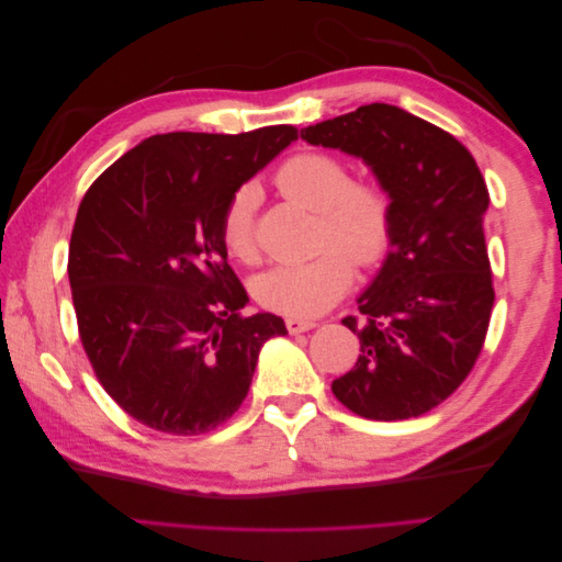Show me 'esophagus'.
I'll list each match as a JSON object with an SVG mask.
<instances>
[{
  "label": "esophagus",
  "instance_id": "esophagus-1",
  "mask_svg": "<svg viewBox=\"0 0 562 562\" xmlns=\"http://www.w3.org/2000/svg\"><path fill=\"white\" fill-rule=\"evenodd\" d=\"M285 328H288V333H293V335H297V333H307V330H312V328H316V323L314 321H307V318H285Z\"/></svg>",
  "mask_w": 562,
  "mask_h": 562
}]
</instances>
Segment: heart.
<instances>
[{
    "label": "heart",
    "instance_id": "obj_1",
    "mask_svg": "<svg viewBox=\"0 0 562 562\" xmlns=\"http://www.w3.org/2000/svg\"><path fill=\"white\" fill-rule=\"evenodd\" d=\"M281 194L318 213L316 258L269 269L255 283V295L267 310L293 318L328 312L345 297L356 267L382 260L394 234V203L386 187L370 178H351L342 157L307 149L285 159L277 171ZM252 187H241L223 211L220 241L239 262L258 260Z\"/></svg>",
    "mask_w": 562,
    "mask_h": 562
}]
</instances>
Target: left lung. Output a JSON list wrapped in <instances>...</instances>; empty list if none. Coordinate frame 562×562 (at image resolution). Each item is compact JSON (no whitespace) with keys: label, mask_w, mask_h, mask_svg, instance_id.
Wrapping results in <instances>:
<instances>
[{"label":"left lung","mask_w":562,"mask_h":562,"mask_svg":"<svg viewBox=\"0 0 562 562\" xmlns=\"http://www.w3.org/2000/svg\"><path fill=\"white\" fill-rule=\"evenodd\" d=\"M302 138L361 157L394 203L391 248L359 297L361 318H342L359 335V361L333 394L366 419L419 417L469 378L485 345L495 288L481 168L454 135L386 103L302 128Z\"/></svg>","instance_id":"8db88e82"}]
</instances>
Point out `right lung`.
<instances>
[{"label": "right lung", "mask_w": 562, "mask_h": 562, "mask_svg": "<svg viewBox=\"0 0 562 562\" xmlns=\"http://www.w3.org/2000/svg\"><path fill=\"white\" fill-rule=\"evenodd\" d=\"M293 140L288 124L151 135L83 194L67 258L79 339L98 382L145 427L199 436L225 424L262 345L285 335L274 314H241L220 220Z\"/></svg>", "instance_id": "obj_1"}]
</instances>
